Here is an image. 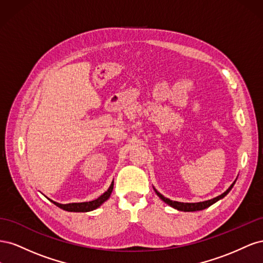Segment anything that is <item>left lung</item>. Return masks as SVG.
<instances>
[{"label": "left lung", "mask_w": 263, "mask_h": 263, "mask_svg": "<svg viewBox=\"0 0 263 263\" xmlns=\"http://www.w3.org/2000/svg\"><path fill=\"white\" fill-rule=\"evenodd\" d=\"M235 182H236V181H235ZM235 182L227 189L226 192L220 194L219 196L214 197V198H212V200H209V201L198 202V203H181V202H177V201H171V200H169V198H166V197H164L162 194L159 193L155 187H154V189H155V192L157 193V195H158L159 197H160L164 203L170 205L171 208L176 209V210H178V211H183V212H195V211H202V210L208 209V208H210L211 205H213L214 203H216L217 201H219L220 198L226 196V195L228 194L229 191L233 189V186H234V184H235Z\"/></svg>", "instance_id": "1"}]
</instances>
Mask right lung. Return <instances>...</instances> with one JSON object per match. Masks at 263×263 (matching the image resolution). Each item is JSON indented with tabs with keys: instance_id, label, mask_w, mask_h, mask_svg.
<instances>
[{
	"instance_id": "1",
	"label": "right lung",
	"mask_w": 263,
	"mask_h": 263,
	"mask_svg": "<svg viewBox=\"0 0 263 263\" xmlns=\"http://www.w3.org/2000/svg\"><path fill=\"white\" fill-rule=\"evenodd\" d=\"M113 186H114V182H112V184H110V186L108 187V190L105 193H103L100 197L97 198V200H93L91 202L60 204V203H57V202L51 201V200H49V201L52 202L55 206H58V208L65 210V211H68V212H90V211H93L95 209L100 208L103 203L108 200V197L110 196V193H112V191H113Z\"/></svg>"
}]
</instances>
